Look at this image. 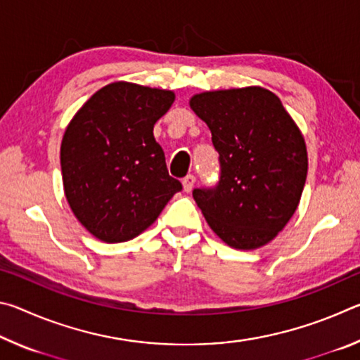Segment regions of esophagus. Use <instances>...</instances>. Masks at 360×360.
<instances>
[{"mask_svg": "<svg viewBox=\"0 0 360 360\" xmlns=\"http://www.w3.org/2000/svg\"><path fill=\"white\" fill-rule=\"evenodd\" d=\"M195 176L193 174H187L184 179H182V186H184V191L186 192H191L192 188H193V186H195Z\"/></svg>", "mask_w": 360, "mask_h": 360, "instance_id": "esophagus-1", "label": "esophagus"}]
</instances>
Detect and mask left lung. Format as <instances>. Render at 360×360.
Instances as JSON below:
<instances>
[{
    "mask_svg": "<svg viewBox=\"0 0 360 360\" xmlns=\"http://www.w3.org/2000/svg\"><path fill=\"white\" fill-rule=\"evenodd\" d=\"M188 105L210 127L221 162L217 186L195 188V202L225 245L265 246L300 203L308 173L300 129L281 100L259 85L197 94Z\"/></svg>",
    "mask_w": 360,
    "mask_h": 360,
    "instance_id": "left-lung-1",
    "label": "left lung"
}]
</instances>
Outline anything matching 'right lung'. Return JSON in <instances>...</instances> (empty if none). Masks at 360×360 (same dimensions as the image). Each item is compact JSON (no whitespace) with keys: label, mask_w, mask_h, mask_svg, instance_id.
I'll use <instances>...</instances> for the list:
<instances>
[{"label":"right lung","mask_w":360,"mask_h":360,"mask_svg":"<svg viewBox=\"0 0 360 360\" xmlns=\"http://www.w3.org/2000/svg\"><path fill=\"white\" fill-rule=\"evenodd\" d=\"M174 92L125 81L108 84L84 103L60 148L65 197L85 230L122 243L150 227L182 186L168 174L154 138Z\"/></svg>","instance_id":"add662e5"}]
</instances>
